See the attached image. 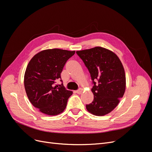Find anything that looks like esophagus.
<instances>
[{"label":"esophagus","instance_id":"1","mask_svg":"<svg viewBox=\"0 0 152 152\" xmlns=\"http://www.w3.org/2000/svg\"><path fill=\"white\" fill-rule=\"evenodd\" d=\"M82 91H83V89L80 88V89H79L76 91V93L79 94H80L82 93Z\"/></svg>","mask_w":152,"mask_h":152}]
</instances>
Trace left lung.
Instances as JSON below:
<instances>
[{
  "instance_id": "1",
  "label": "left lung",
  "mask_w": 152,
  "mask_h": 152,
  "mask_svg": "<svg viewBox=\"0 0 152 152\" xmlns=\"http://www.w3.org/2000/svg\"><path fill=\"white\" fill-rule=\"evenodd\" d=\"M77 54L88 69L93 80V102L86 104L87 111L96 116L111 112L125 93L124 68L117 54L107 49L95 47L78 50ZM96 80L98 82L94 81Z\"/></svg>"
}]
</instances>
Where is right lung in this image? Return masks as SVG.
I'll return each instance as SVG.
<instances>
[{
  "instance_id": "add662e5",
  "label": "right lung",
  "mask_w": 152,
  "mask_h": 152,
  "mask_svg": "<svg viewBox=\"0 0 152 152\" xmlns=\"http://www.w3.org/2000/svg\"><path fill=\"white\" fill-rule=\"evenodd\" d=\"M75 53L60 49H45L36 54L28 63L24 76L25 89L31 103L40 112L53 116L66 108L73 92L66 90L63 84H54L61 79L64 66Z\"/></svg>"
}]
</instances>
